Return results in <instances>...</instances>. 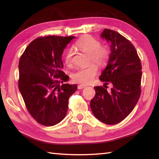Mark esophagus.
I'll return each mask as SVG.
<instances>
[{"label":"esophagus","mask_w":159,"mask_h":159,"mask_svg":"<svg viewBox=\"0 0 159 159\" xmlns=\"http://www.w3.org/2000/svg\"><path fill=\"white\" fill-rule=\"evenodd\" d=\"M85 87H86L85 85H78V89H83V88H85Z\"/></svg>","instance_id":"34e87169"}]
</instances>
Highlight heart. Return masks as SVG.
<instances>
[{"mask_svg": "<svg viewBox=\"0 0 159 159\" xmlns=\"http://www.w3.org/2000/svg\"><path fill=\"white\" fill-rule=\"evenodd\" d=\"M100 40L91 35H83L74 43V47L80 51L89 53L90 61L102 67L107 63L110 56V50L107 46H101ZM74 51L72 48L67 49L64 54V61L67 65L73 63ZM98 73V67L95 64H91L85 67H80L74 72L72 78L74 82L86 85L93 79Z\"/></svg>", "mask_w": 159, "mask_h": 159, "instance_id": "1", "label": "heart"}]
</instances>
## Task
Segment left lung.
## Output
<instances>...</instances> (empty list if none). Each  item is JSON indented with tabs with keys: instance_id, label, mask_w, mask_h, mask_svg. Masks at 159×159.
I'll return each mask as SVG.
<instances>
[{
	"instance_id": "obj_1",
	"label": "left lung",
	"mask_w": 159,
	"mask_h": 159,
	"mask_svg": "<svg viewBox=\"0 0 159 159\" xmlns=\"http://www.w3.org/2000/svg\"><path fill=\"white\" fill-rule=\"evenodd\" d=\"M101 37L110 42L109 61L99 79L102 86L94 87L96 95L90 107L97 119L107 124L124 120L135 107L141 95V63L137 52L129 40L113 30L104 29ZM111 82L113 87L106 90Z\"/></svg>"
}]
</instances>
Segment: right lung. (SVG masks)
<instances>
[{"mask_svg":"<svg viewBox=\"0 0 159 159\" xmlns=\"http://www.w3.org/2000/svg\"><path fill=\"white\" fill-rule=\"evenodd\" d=\"M74 38L39 37L20 57L19 90L30 115L43 126H52L63 120L69 98L77 89L76 85L65 83L69 77L62 71L61 60L63 50Z\"/></svg>","mask_w":159,"mask_h":159,"instance_id":"add662e5","label":"right lung"}]
</instances>
